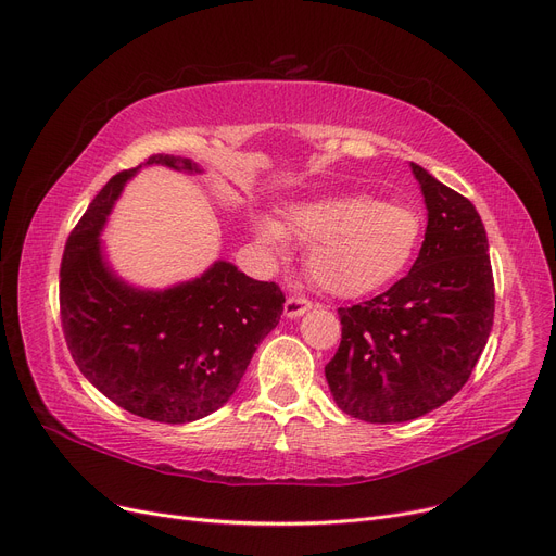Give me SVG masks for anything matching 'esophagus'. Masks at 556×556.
<instances>
[{
    "label": "esophagus",
    "mask_w": 556,
    "mask_h": 556,
    "mask_svg": "<svg viewBox=\"0 0 556 556\" xmlns=\"http://www.w3.org/2000/svg\"><path fill=\"white\" fill-rule=\"evenodd\" d=\"M311 306H313L311 300H306L304 295H288V300L283 304V313H286V318H300Z\"/></svg>",
    "instance_id": "1"
}]
</instances>
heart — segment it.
Wrapping results in <instances>:
<instances>
[{
    "label": "heart",
    "mask_w": 556,
    "mask_h": 556,
    "mask_svg": "<svg viewBox=\"0 0 556 556\" xmlns=\"http://www.w3.org/2000/svg\"><path fill=\"white\" fill-rule=\"evenodd\" d=\"M261 240L281 248L286 233L308 245V273L325 291L358 298L400 277L420 250L422 213L372 195H336L286 211L283 225L261 218Z\"/></svg>",
    "instance_id": "heart-1"
}]
</instances>
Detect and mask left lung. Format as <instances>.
<instances>
[{
	"label": "left lung",
	"mask_w": 556,
	"mask_h": 556,
	"mask_svg": "<svg viewBox=\"0 0 556 556\" xmlns=\"http://www.w3.org/2000/svg\"><path fill=\"white\" fill-rule=\"evenodd\" d=\"M427 204L420 254L406 277L341 306L343 333L325 366L338 408L391 425L452 400L486 348L495 283L486 229L470 200L412 163Z\"/></svg>",
	"instance_id": "8db88e82"
}]
</instances>
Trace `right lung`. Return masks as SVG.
Returning a JSON list of instances; mask_svg holds the SVG:
<instances>
[{
	"label": "right lung",
	"mask_w": 556,
	"mask_h": 556,
	"mask_svg": "<svg viewBox=\"0 0 556 556\" xmlns=\"http://www.w3.org/2000/svg\"><path fill=\"white\" fill-rule=\"evenodd\" d=\"M152 163L200 173L188 159L167 154L144 161ZM138 167L111 177L67 238L61 325L94 389L134 416L181 425L233 395L256 345L277 327L286 298L275 281H256L227 261L167 291H138L117 279L102 256L100 231Z\"/></svg>",
	"instance_id": "add662e5"
}]
</instances>
